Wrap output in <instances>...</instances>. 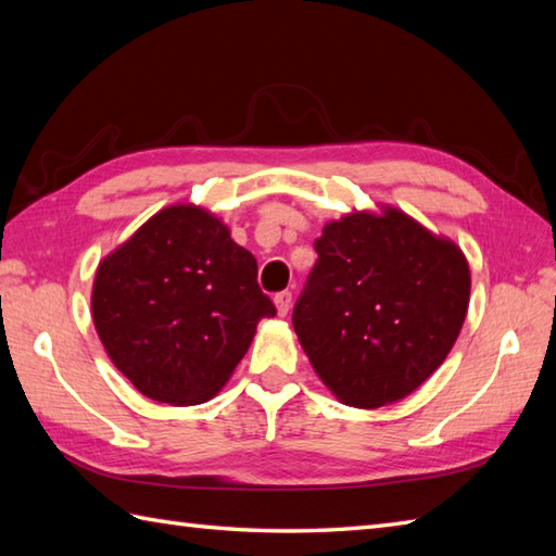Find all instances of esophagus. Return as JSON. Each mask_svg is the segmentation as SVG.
Returning <instances> with one entry per match:
<instances>
[{
  "label": "esophagus",
  "mask_w": 556,
  "mask_h": 556,
  "mask_svg": "<svg viewBox=\"0 0 556 556\" xmlns=\"http://www.w3.org/2000/svg\"><path fill=\"white\" fill-rule=\"evenodd\" d=\"M275 305H277V313L285 317L289 315V308H291V291H279L275 296Z\"/></svg>",
  "instance_id": "esophagus-1"
}]
</instances>
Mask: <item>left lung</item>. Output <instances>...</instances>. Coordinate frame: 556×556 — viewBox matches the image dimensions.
<instances>
[{
    "mask_svg": "<svg viewBox=\"0 0 556 556\" xmlns=\"http://www.w3.org/2000/svg\"><path fill=\"white\" fill-rule=\"evenodd\" d=\"M315 253L293 329L320 380L356 408L416 392L464 327V253L396 207L329 222Z\"/></svg>",
    "mask_w": 556,
    "mask_h": 556,
    "instance_id": "obj_1",
    "label": "left lung"
}]
</instances>
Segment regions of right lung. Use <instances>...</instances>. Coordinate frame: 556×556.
Listing matches in <instances>:
<instances>
[{"label": "right lung", "instance_id": "right-lung-1", "mask_svg": "<svg viewBox=\"0 0 556 556\" xmlns=\"http://www.w3.org/2000/svg\"><path fill=\"white\" fill-rule=\"evenodd\" d=\"M271 315L255 257L195 205L150 217L92 285V323L112 363L140 394L172 406L215 396Z\"/></svg>", "mask_w": 556, "mask_h": 556}]
</instances>
